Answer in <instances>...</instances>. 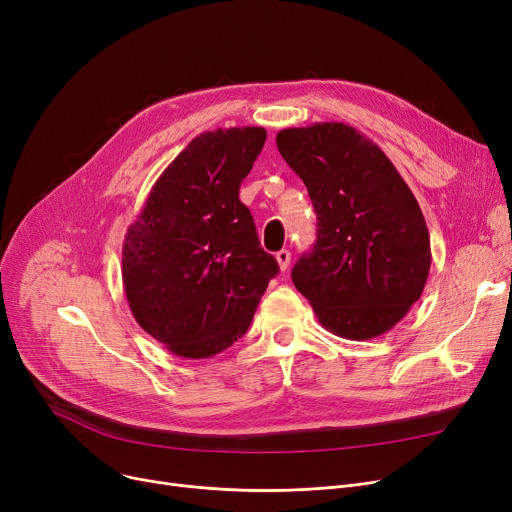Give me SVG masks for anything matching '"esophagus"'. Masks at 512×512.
Here are the masks:
<instances>
[{
    "mask_svg": "<svg viewBox=\"0 0 512 512\" xmlns=\"http://www.w3.org/2000/svg\"><path fill=\"white\" fill-rule=\"evenodd\" d=\"M276 261H278V265H280V270L286 272L288 265H290V251H286V249L278 251V253H276Z\"/></svg>",
    "mask_w": 512,
    "mask_h": 512,
    "instance_id": "esophagus-1",
    "label": "esophagus"
}]
</instances>
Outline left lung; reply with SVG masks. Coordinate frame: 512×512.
<instances>
[{
  "label": "left lung",
  "instance_id": "8db88e82",
  "mask_svg": "<svg viewBox=\"0 0 512 512\" xmlns=\"http://www.w3.org/2000/svg\"><path fill=\"white\" fill-rule=\"evenodd\" d=\"M276 145L317 213L315 247L292 267L294 286L332 334H386L419 301L432 265L411 188L378 145L342 122L284 128Z\"/></svg>",
  "mask_w": 512,
  "mask_h": 512
}]
</instances>
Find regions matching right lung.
Returning a JSON list of instances; mask_svg holds the SVG:
<instances>
[{
	"label": "right lung",
	"instance_id": "add662e5",
	"mask_svg": "<svg viewBox=\"0 0 512 512\" xmlns=\"http://www.w3.org/2000/svg\"><path fill=\"white\" fill-rule=\"evenodd\" d=\"M265 137L261 126L199 134L157 178L124 236L128 307L178 357L207 359L232 346L280 270L238 199Z\"/></svg>",
	"mask_w": 512,
	"mask_h": 512
}]
</instances>
